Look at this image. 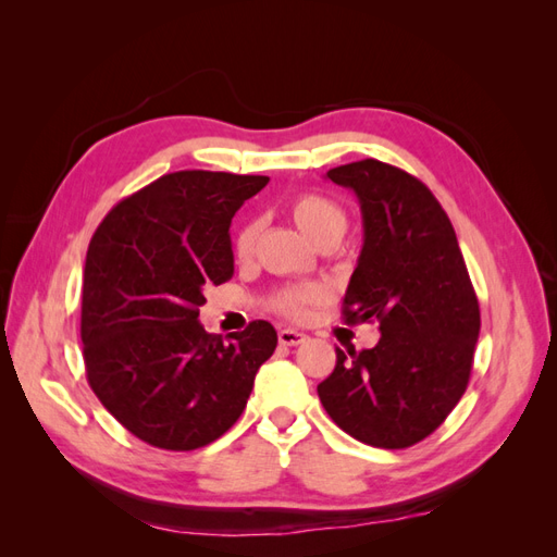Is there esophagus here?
Segmentation results:
<instances>
[{"instance_id": "34e87169", "label": "esophagus", "mask_w": 557, "mask_h": 557, "mask_svg": "<svg viewBox=\"0 0 557 557\" xmlns=\"http://www.w3.org/2000/svg\"><path fill=\"white\" fill-rule=\"evenodd\" d=\"M278 342H281L283 346H299V344L307 342V334H305V332H297V330H290V327H285V330L278 332Z\"/></svg>"}]
</instances>
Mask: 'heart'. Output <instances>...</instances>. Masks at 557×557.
<instances>
[{
	"label": "heart",
	"instance_id": "heart-1",
	"mask_svg": "<svg viewBox=\"0 0 557 557\" xmlns=\"http://www.w3.org/2000/svg\"><path fill=\"white\" fill-rule=\"evenodd\" d=\"M290 215L297 223V227L307 234L313 244H325V242H339L346 232V213L336 205L334 199L318 195V193H305L290 201ZM260 225L256 221L244 223L237 234H234V252L237 258H248L256 246ZM325 297V290L320 285H299V288H283L272 299H269V309L301 320L307 318L309 307L320 305Z\"/></svg>",
	"mask_w": 557,
	"mask_h": 557
}]
</instances>
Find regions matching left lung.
<instances>
[{"label":"left lung","instance_id":"obj_1","mask_svg":"<svg viewBox=\"0 0 557 557\" xmlns=\"http://www.w3.org/2000/svg\"><path fill=\"white\" fill-rule=\"evenodd\" d=\"M327 178L360 201L364 244L344 297L348 325L379 323L374 348H336L318 385L330 418L376 448L423 442L467 391L481 313L446 211L425 183L379 160Z\"/></svg>","mask_w":557,"mask_h":557}]
</instances>
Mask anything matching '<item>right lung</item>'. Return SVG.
<instances>
[{
    "label": "right lung",
    "instance_id": "right-lung-1",
    "mask_svg": "<svg viewBox=\"0 0 557 557\" xmlns=\"http://www.w3.org/2000/svg\"><path fill=\"white\" fill-rule=\"evenodd\" d=\"M267 176L164 174L125 197L92 234L83 267L81 342L92 393L141 442L195 450L237 423L276 330L252 323L232 342L199 307L234 274L230 223Z\"/></svg>",
    "mask_w": 557,
    "mask_h": 557
}]
</instances>
